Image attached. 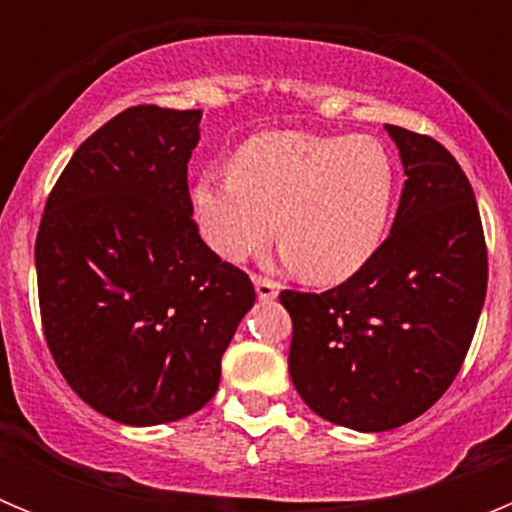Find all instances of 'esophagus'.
<instances>
[{"label": "esophagus", "mask_w": 512, "mask_h": 512, "mask_svg": "<svg viewBox=\"0 0 512 512\" xmlns=\"http://www.w3.org/2000/svg\"><path fill=\"white\" fill-rule=\"evenodd\" d=\"M253 287H256V295H259L261 302L277 300V295H279L277 282H271V279H266V277H256L253 279Z\"/></svg>", "instance_id": "1"}]
</instances>
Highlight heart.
I'll return each mask as SVG.
<instances>
[{
	"label": "heart",
	"instance_id": "obj_1",
	"mask_svg": "<svg viewBox=\"0 0 512 512\" xmlns=\"http://www.w3.org/2000/svg\"><path fill=\"white\" fill-rule=\"evenodd\" d=\"M397 192L400 169L382 140L269 130L235 151L230 171L200 174L192 207L217 256L243 261L274 230L284 261L302 279L338 284L374 259Z\"/></svg>",
	"mask_w": 512,
	"mask_h": 512
}]
</instances>
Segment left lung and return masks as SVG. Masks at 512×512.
Here are the masks:
<instances>
[{
	"mask_svg": "<svg viewBox=\"0 0 512 512\" xmlns=\"http://www.w3.org/2000/svg\"><path fill=\"white\" fill-rule=\"evenodd\" d=\"M405 169L395 223L338 287L284 289L289 377L312 413L361 433L410 423L449 390L487 292V248L467 174L438 140L384 125Z\"/></svg>",
	"mask_w": 512,
	"mask_h": 512,
	"instance_id": "1",
	"label": "left lung"
}]
</instances>
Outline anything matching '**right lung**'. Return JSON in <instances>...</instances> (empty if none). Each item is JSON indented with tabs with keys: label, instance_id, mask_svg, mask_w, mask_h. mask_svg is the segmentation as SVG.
I'll return each mask as SVG.
<instances>
[{
	"label": "right lung",
	"instance_id": "add662e5",
	"mask_svg": "<svg viewBox=\"0 0 512 512\" xmlns=\"http://www.w3.org/2000/svg\"><path fill=\"white\" fill-rule=\"evenodd\" d=\"M202 110L138 104L89 135L58 176L35 241L43 333L81 400L125 425L205 408L256 302L200 238L187 164Z\"/></svg>",
	"mask_w": 512,
	"mask_h": 512
}]
</instances>
